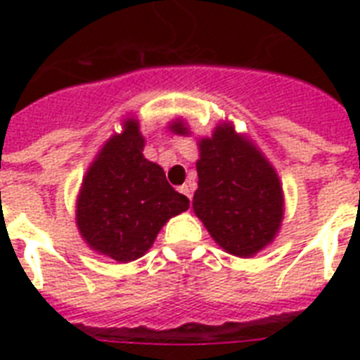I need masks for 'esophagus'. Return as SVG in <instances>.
<instances>
[{
  "label": "esophagus",
  "instance_id": "esophagus-1",
  "mask_svg": "<svg viewBox=\"0 0 360 360\" xmlns=\"http://www.w3.org/2000/svg\"><path fill=\"white\" fill-rule=\"evenodd\" d=\"M179 192H181V194H185V196L191 200V198H192V185H191V183H185L183 186H179Z\"/></svg>",
  "mask_w": 360,
  "mask_h": 360
}]
</instances>
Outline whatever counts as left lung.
Here are the masks:
<instances>
[{
    "mask_svg": "<svg viewBox=\"0 0 360 360\" xmlns=\"http://www.w3.org/2000/svg\"><path fill=\"white\" fill-rule=\"evenodd\" d=\"M169 130L188 134L183 121ZM198 191L192 209L217 243L233 256L250 257L278 233L284 219V194L274 168L233 124L214 129L198 141Z\"/></svg>",
    "mask_w": 360,
    "mask_h": 360,
    "instance_id": "obj_1",
    "label": "left lung"
}]
</instances>
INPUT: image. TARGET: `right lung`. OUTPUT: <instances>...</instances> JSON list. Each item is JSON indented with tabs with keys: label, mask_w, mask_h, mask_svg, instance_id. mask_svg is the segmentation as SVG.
Here are the masks:
<instances>
[{
	"label": "right lung",
	"mask_w": 360,
	"mask_h": 360,
	"mask_svg": "<svg viewBox=\"0 0 360 360\" xmlns=\"http://www.w3.org/2000/svg\"><path fill=\"white\" fill-rule=\"evenodd\" d=\"M143 143L138 121H124L123 132L112 136L89 166L76 200L80 236L120 263L143 256L160 228L191 203L143 157Z\"/></svg>",
	"instance_id": "1"
}]
</instances>
